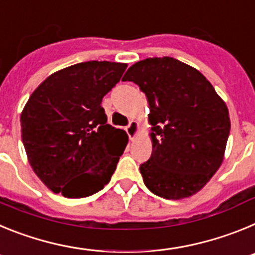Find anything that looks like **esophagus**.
<instances>
[{
    "label": "esophagus",
    "instance_id": "1",
    "mask_svg": "<svg viewBox=\"0 0 255 255\" xmlns=\"http://www.w3.org/2000/svg\"><path fill=\"white\" fill-rule=\"evenodd\" d=\"M126 132H128V135H129V138L131 140L136 138V135L139 134V124L136 121H130L129 126L126 128Z\"/></svg>",
    "mask_w": 255,
    "mask_h": 255
}]
</instances>
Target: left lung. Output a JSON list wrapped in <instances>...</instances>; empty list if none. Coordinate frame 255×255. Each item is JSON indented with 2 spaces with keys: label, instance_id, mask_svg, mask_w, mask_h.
<instances>
[{
  "label": "left lung",
  "instance_id": "obj_1",
  "mask_svg": "<svg viewBox=\"0 0 255 255\" xmlns=\"http://www.w3.org/2000/svg\"><path fill=\"white\" fill-rule=\"evenodd\" d=\"M149 103L152 155L140 164L144 184L164 199H182L206 186L224 162L230 115L203 74L172 57L138 61L123 78Z\"/></svg>",
  "mask_w": 255,
  "mask_h": 255
}]
</instances>
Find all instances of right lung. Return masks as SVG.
<instances>
[{
    "label": "right lung",
    "mask_w": 255,
    "mask_h": 255,
    "mask_svg": "<svg viewBox=\"0 0 255 255\" xmlns=\"http://www.w3.org/2000/svg\"><path fill=\"white\" fill-rule=\"evenodd\" d=\"M126 67L88 61L61 69L38 85L22 108L28 162L55 194L89 197L111 180L128 135L108 125L101 103Z\"/></svg>",
    "instance_id": "right-lung-1"
}]
</instances>
